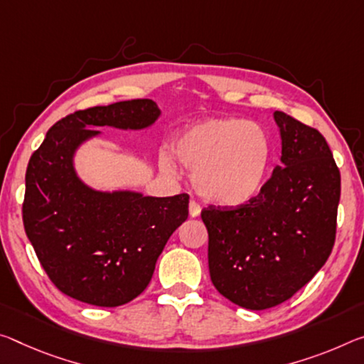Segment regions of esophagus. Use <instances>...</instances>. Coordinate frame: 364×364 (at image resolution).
Returning <instances> with one entry per match:
<instances>
[{
    "label": "esophagus",
    "mask_w": 364,
    "mask_h": 364,
    "mask_svg": "<svg viewBox=\"0 0 364 364\" xmlns=\"http://www.w3.org/2000/svg\"><path fill=\"white\" fill-rule=\"evenodd\" d=\"M189 215L191 217L200 215V205L196 203V200H191V203H189Z\"/></svg>",
    "instance_id": "esophagus-1"
}]
</instances>
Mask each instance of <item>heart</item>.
<instances>
[{"instance_id":"1","label":"heart","mask_w":364,"mask_h":364,"mask_svg":"<svg viewBox=\"0 0 364 364\" xmlns=\"http://www.w3.org/2000/svg\"><path fill=\"white\" fill-rule=\"evenodd\" d=\"M173 154L193 168L191 180L203 198L220 205L245 204L261 189L270 164V141L261 126L240 118H212L184 128ZM173 170L170 157L161 159Z\"/></svg>"}]
</instances>
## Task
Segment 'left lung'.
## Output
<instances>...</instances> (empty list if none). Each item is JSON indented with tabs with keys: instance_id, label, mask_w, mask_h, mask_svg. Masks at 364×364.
<instances>
[{
	"instance_id": "1",
	"label": "left lung",
	"mask_w": 364,
	"mask_h": 364,
	"mask_svg": "<svg viewBox=\"0 0 364 364\" xmlns=\"http://www.w3.org/2000/svg\"><path fill=\"white\" fill-rule=\"evenodd\" d=\"M274 119L282 165L256 198L200 212L209 232V272L218 293L261 311L287 301L331 256L340 171L324 136L284 112Z\"/></svg>"
}]
</instances>
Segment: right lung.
<instances>
[{"instance_id":"add662e5","label":"right lung","mask_w":364,"mask_h":364,"mask_svg":"<svg viewBox=\"0 0 364 364\" xmlns=\"http://www.w3.org/2000/svg\"><path fill=\"white\" fill-rule=\"evenodd\" d=\"M149 99L92 107L51 126L28 160L22 220L40 264L65 295L114 308L139 296L171 233L188 218V194L154 198L100 191L80 180L74 155L102 132L139 131L160 117Z\"/></svg>"}]
</instances>
